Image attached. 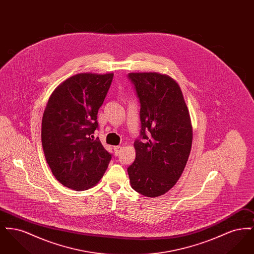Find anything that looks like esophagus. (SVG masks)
<instances>
[{"label": "esophagus", "instance_id": "1", "mask_svg": "<svg viewBox=\"0 0 254 254\" xmlns=\"http://www.w3.org/2000/svg\"><path fill=\"white\" fill-rule=\"evenodd\" d=\"M114 153H115V155L116 156H118L119 154H120V152H121L122 150V146H120V145H116V146H114Z\"/></svg>", "mask_w": 254, "mask_h": 254}]
</instances>
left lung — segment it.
Returning <instances> with one entry per match:
<instances>
[{"instance_id": "1", "label": "left lung", "mask_w": 254, "mask_h": 254, "mask_svg": "<svg viewBox=\"0 0 254 254\" xmlns=\"http://www.w3.org/2000/svg\"><path fill=\"white\" fill-rule=\"evenodd\" d=\"M140 103L136 158L127 168L131 188L146 197L168 192L181 177L192 144L190 113L179 85L168 75L128 73Z\"/></svg>"}]
</instances>
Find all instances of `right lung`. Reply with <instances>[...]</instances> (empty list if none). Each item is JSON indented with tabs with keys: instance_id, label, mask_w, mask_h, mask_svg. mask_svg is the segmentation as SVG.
I'll use <instances>...</instances> for the list:
<instances>
[{
	"instance_id": "add662e5",
	"label": "right lung",
	"mask_w": 254,
	"mask_h": 254,
	"mask_svg": "<svg viewBox=\"0 0 254 254\" xmlns=\"http://www.w3.org/2000/svg\"><path fill=\"white\" fill-rule=\"evenodd\" d=\"M113 73H80L51 94L42 120V145L55 178L74 190L95 186L112 155L93 133L97 114L108 94Z\"/></svg>"
}]
</instances>
